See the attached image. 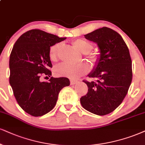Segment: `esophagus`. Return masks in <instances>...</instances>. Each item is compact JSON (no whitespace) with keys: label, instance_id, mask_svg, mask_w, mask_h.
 Masks as SVG:
<instances>
[{"label":"esophagus","instance_id":"1","mask_svg":"<svg viewBox=\"0 0 145 145\" xmlns=\"http://www.w3.org/2000/svg\"><path fill=\"white\" fill-rule=\"evenodd\" d=\"M71 85H74V84H76V83H77V81H75V80H71Z\"/></svg>","mask_w":145,"mask_h":145}]
</instances>
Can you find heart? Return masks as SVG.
Wrapping results in <instances>:
<instances>
[{
  "instance_id": "heart-1",
  "label": "heart",
  "mask_w": 145,
  "mask_h": 145,
  "mask_svg": "<svg viewBox=\"0 0 145 145\" xmlns=\"http://www.w3.org/2000/svg\"><path fill=\"white\" fill-rule=\"evenodd\" d=\"M73 45L81 53L85 54V56L91 62L95 63L97 61V57L93 54L90 53L93 48L91 42L85 40L77 39L72 42ZM62 43H57L52 46L50 50V58L53 61H56L58 56V52L62 47ZM89 66L85 63L71 64L69 63H61L57 65L54 69L55 74L58 76H64L75 79L85 74L89 71Z\"/></svg>"
}]
</instances>
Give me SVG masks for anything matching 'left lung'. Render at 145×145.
Segmentation results:
<instances>
[{"instance_id":"left-lung-1","label":"left lung","mask_w":145,"mask_h":145,"mask_svg":"<svg viewBox=\"0 0 145 145\" xmlns=\"http://www.w3.org/2000/svg\"><path fill=\"white\" fill-rule=\"evenodd\" d=\"M84 36L97 43L100 56L96 67L88 75L97 80L83 81L88 87V92L80 101L89 112L107 115L122 103L131 84L133 70L129 50L122 36L106 27Z\"/></svg>"}]
</instances>
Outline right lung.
I'll return each mask as SVG.
<instances>
[{
	"instance_id": "add662e5",
	"label": "right lung",
	"mask_w": 145,
	"mask_h": 145,
	"mask_svg": "<svg viewBox=\"0 0 145 145\" xmlns=\"http://www.w3.org/2000/svg\"><path fill=\"white\" fill-rule=\"evenodd\" d=\"M66 37L31 29L21 35L10 55L9 83L18 104L25 112L37 117L54 108L58 94L69 86L68 78H54L42 82L40 77L52 76L50 47Z\"/></svg>"
}]
</instances>
